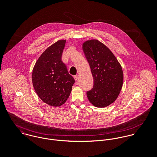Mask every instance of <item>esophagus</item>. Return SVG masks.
Here are the masks:
<instances>
[{
    "label": "esophagus",
    "mask_w": 157,
    "mask_h": 157,
    "mask_svg": "<svg viewBox=\"0 0 157 157\" xmlns=\"http://www.w3.org/2000/svg\"><path fill=\"white\" fill-rule=\"evenodd\" d=\"M74 80H75V81H77V80H78V75H74Z\"/></svg>",
    "instance_id": "obj_1"
}]
</instances>
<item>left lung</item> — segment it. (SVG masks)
Wrapping results in <instances>:
<instances>
[{
  "mask_svg": "<svg viewBox=\"0 0 157 157\" xmlns=\"http://www.w3.org/2000/svg\"><path fill=\"white\" fill-rule=\"evenodd\" d=\"M83 51L90 64L94 86L86 94L90 103L105 108L115 101L121 90L123 72L112 51L98 40L83 43Z\"/></svg>",
  "mask_w": 157,
  "mask_h": 157,
  "instance_id": "1",
  "label": "left lung"
}]
</instances>
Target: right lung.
Listing matches in <instances>:
<instances>
[{
  "label": "right lung",
  "mask_w": 157,
  "mask_h": 157,
  "mask_svg": "<svg viewBox=\"0 0 157 157\" xmlns=\"http://www.w3.org/2000/svg\"><path fill=\"white\" fill-rule=\"evenodd\" d=\"M66 40H59L48 47L37 60L32 74L35 91L45 103L60 106L67 100L75 83L62 61Z\"/></svg>",
  "instance_id": "obj_1"
}]
</instances>
